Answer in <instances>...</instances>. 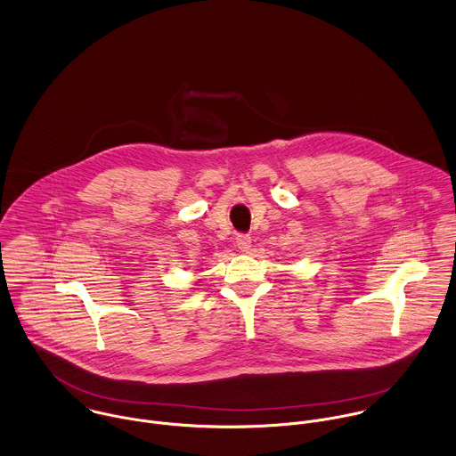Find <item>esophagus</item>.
I'll return each instance as SVG.
<instances>
[{"label": "esophagus", "mask_w": 456, "mask_h": 456, "mask_svg": "<svg viewBox=\"0 0 456 456\" xmlns=\"http://www.w3.org/2000/svg\"><path fill=\"white\" fill-rule=\"evenodd\" d=\"M236 245L241 252H248L250 247H252V238L248 234H238L236 238Z\"/></svg>", "instance_id": "34e87169"}]
</instances>
